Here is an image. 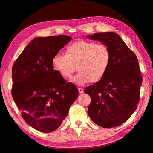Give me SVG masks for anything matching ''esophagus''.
Returning a JSON list of instances; mask_svg holds the SVG:
<instances>
[{
	"mask_svg": "<svg viewBox=\"0 0 153 153\" xmlns=\"http://www.w3.org/2000/svg\"><path fill=\"white\" fill-rule=\"evenodd\" d=\"M78 91H79V93H80V94L83 93L84 91V90L82 88H78Z\"/></svg>",
	"mask_w": 153,
	"mask_h": 153,
	"instance_id": "esophagus-1",
	"label": "esophagus"
}]
</instances>
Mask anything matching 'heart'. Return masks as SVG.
<instances>
[{
    "label": "heart",
    "mask_w": 153,
    "mask_h": 153,
    "mask_svg": "<svg viewBox=\"0 0 153 153\" xmlns=\"http://www.w3.org/2000/svg\"><path fill=\"white\" fill-rule=\"evenodd\" d=\"M111 61L109 48L94 41H79L67 48L66 54L57 53L53 58L54 70L64 79H69L77 70L79 72L71 82L77 85H85L89 82L101 80Z\"/></svg>",
    "instance_id": "b5f03b06"
}]
</instances>
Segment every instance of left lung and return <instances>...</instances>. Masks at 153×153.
<instances>
[{
  "label": "left lung",
  "mask_w": 153,
  "mask_h": 153,
  "mask_svg": "<svg viewBox=\"0 0 153 153\" xmlns=\"http://www.w3.org/2000/svg\"><path fill=\"white\" fill-rule=\"evenodd\" d=\"M87 37L106 45L111 53L105 77L84 91L91 99L88 114L104 128L117 127L129 118L139 103L143 79L137 58L114 32H100Z\"/></svg>",
  "instance_id": "obj_1"
}]
</instances>
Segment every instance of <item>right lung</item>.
<instances>
[{
    "label": "right lung",
    "instance_id": "add662e5",
    "mask_svg": "<svg viewBox=\"0 0 153 153\" xmlns=\"http://www.w3.org/2000/svg\"><path fill=\"white\" fill-rule=\"evenodd\" d=\"M71 40L67 35L34 38L12 66V95L27 123L52 132L67 116L78 89L54 70L53 58Z\"/></svg>",
    "mask_w": 153,
    "mask_h": 153
}]
</instances>
